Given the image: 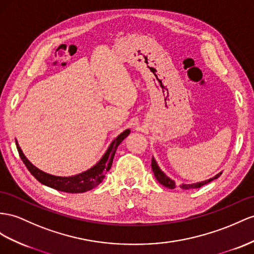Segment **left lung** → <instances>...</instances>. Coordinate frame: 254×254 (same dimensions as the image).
Listing matches in <instances>:
<instances>
[{
  "mask_svg": "<svg viewBox=\"0 0 254 254\" xmlns=\"http://www.w3.org/2000/svg\"><path fill=\"white\" fill-rule=\"evenodd\" d=\"M151 168H152V172L154 174V177L157 178V180L159 181V183L164 186L166 188H168V189H175V181L173 179H171L168 176H166V174L161 170V168L159 167L157 161H155V159L152 157V160H151ZM222 173H219L217 174L216 176L210 178V179H207L205 181H200V183H195V184H183L180 185V188L181 189H185V190H189V189H195V188H200L203 187L204 185H207L209 184L210 181L217 179L218 177H220V175Z\"/></svg>",
  "mask_w": 254,
  "mask_h": 254,
  "instance_id": "8db88e82",
  "label": "left lung"
}]
</instances>
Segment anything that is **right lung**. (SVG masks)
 <instances>
[{
    "label": "right lung",
    "mask_w": 254,
    "mask_h": 254,
    "mask_svg": "<svg viewBox=\"0 0 254 254\" xmlns=\"http://www.w3.org/2000/svg\"><path fill=\"white\" fill-rule=\"evenodd\" d=\"M129 132L131 131L127 128L121 134H119L112 142H110L106 152L103 154V157L96 164L89 168V170L84 171L80 174L74 175V176H56V175H51L46 172H43L40 168H37L35 165L32 164L27 159V157H25L24 153L22 152L20 146H19L17 139L16 146L19 155H20L24 165L27 166L29 172L33 175L41 184L61 192L83 193L94 189V188L99 186L102 183V180L105 178V174L110 170V167H112L117 148H118L122 140L129 134Z\"/></svg>",
    "instance_id": "right-lung-1"
}]
</instances>
